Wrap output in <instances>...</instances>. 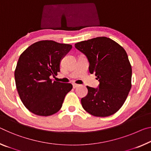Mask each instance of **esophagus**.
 I'll use <instances>...</instances> for the list:
<instances>
[{
    "instance_id": "34e87169",
    "label": "esophagus",
    "mask_w": 151,
    "mask_h": 151,
    "mask_svg": "<svg viewBox=\"0 0 151 151\" xmlns=\"http://www.w3.org/2000/svg\"><path fill=\"white\" fill-rule=\"evenodd\" d=\"M73 87L74 88H76L77 87H78V84H76V83H73Z\"/></svg>"
}]
</instances>
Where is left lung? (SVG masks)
Returning a JSON list of instances; mask_svg holds the SVG:
<instances>
[{
  "label": "left lung",
  "mask_w": 151,
  "mask_h": 151,
  "mask_svg": "<svg viewBox=\"0 0 151 151\" xmlns=\"http://www.w3.org/2000/svg\"><path fill=\"white\" fill-rule=\"evenodd\" d=\"M75 47L84 54L88 70L99 79L97 88L87 86L88 93L81 99L86 111L97 117L114 114L121 108L132 87V67L121 45L106 37L78 42Z\"/></svg>",
  "instance_id": "obj_1"
}]
</instances>
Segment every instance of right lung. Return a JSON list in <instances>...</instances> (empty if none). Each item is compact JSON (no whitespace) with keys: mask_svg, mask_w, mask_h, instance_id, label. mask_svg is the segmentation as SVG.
Segmentation results:
<instances>
[{"mask_svg":"<svg viewBox=\"0 0 151 151\" xmlns=\"http://www.w3.org/2000/svg\"><path fill=\"white\" fill-rule=\"evenodd\" d=\"M72 49L70 44L43 40L29 46L19 58L15 71L17 89L26 108L37 116H48L58 112L70 83L50 79L60 72V64Z\"/></svg>","mask_w":151,"mask_h":151,"instance_id":"1","label":"right lung"}]
</instances>
